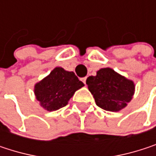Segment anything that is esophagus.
Listing matches in <instances>:
<instances>
[{
    "instance_id": "34e87169",
    "label": "esophagus",
    "mask_w": 156,
    "mask_h": 156,
    "mask_svg": "<svg viewBox=\"0 0 156 156\" xmlns=\"http://www.w3.org/2000/svg\"><path fill=\"white\" fill-rule=\"evenodd\" d=\"M81 81L86 85V81H87V78H81Z\"/></svg>"
}]
</instances>
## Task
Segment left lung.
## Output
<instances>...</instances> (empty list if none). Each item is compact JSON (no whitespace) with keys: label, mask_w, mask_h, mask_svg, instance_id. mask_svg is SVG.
<instances>
[{"label":"left lung","mask_w":156,"mask_h":156,"mask_svg":"<svg viewBox=\"0 0 156 156\" xmlns=\"http://www.w3.org/2000/svg\"><path fill=\"white\" fill-rule=\"evenodd\" d=\"M87 85L96 104L101 108L116 112L126 107L132 99L134 82L117 74L112 69H101L97 76L87 78Z\"/></svg>","instance_id":"left-lung-1"}]
</instances>
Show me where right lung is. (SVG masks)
Instances as JSON below:
<instances>
[{
	"label": "right lung",
	"instance_id": "right-lung-1",
	"mask_svg": "<svg viewBox=\"0 0 156 156\" xmlns=\"http://www.w3.org/2000/svg\"><path fill=\"white\" fill-rule=\"evenodd\" d=\"M83 86L74 72L55 68L48 77L35 85L34 92L44 108L54 111L64 108L74 93Z\"/></svg>",
	"mask_w": 156,
	"mask_h": 156
}]
</instances>
